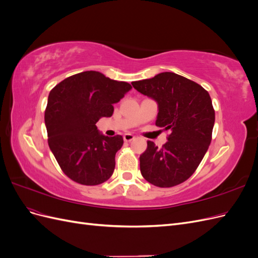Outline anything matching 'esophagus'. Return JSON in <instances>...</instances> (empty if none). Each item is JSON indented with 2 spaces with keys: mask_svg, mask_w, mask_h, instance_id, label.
Returning <instances> with one entry per match:
<instances>
[{
  "mask_svg": "<svg viewBox=\"0 0 258 258\" xmlns=\"http://www.w3.org/2000/svg\"><path fill=\"white\" fill-rule=\"evenodd\" d=\"M135 139H136V137L130 135V134H127V135L123 136V140H124V141H126V142H131L132 140H135Z\"/></svg>",
  "mask_w": 258,
  "mask_h": 258,
  "instance_id": "1",
  "label": "esophagus"
}]
</instances>
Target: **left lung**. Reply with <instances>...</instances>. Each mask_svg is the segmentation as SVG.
<instances>
[{"instance_id": "obj_1", "label": "left lung", "mask_w": 258, "mask_h": 258, "mask_svg": "<svg viewBox=\"0 0 258 258\" xmlns=\"http://www.w3.org/2000/svg\"><path fill=\"white\" fill-rule=\"evenodd\" d=\"M134 88L158 103L156 126L170 131L161 148L147 141L140 170L147 182L173 187L189 178L212 140L215 112L209 92L197 83L172 72L132 83Z\"/></svg>"}]
</instances>
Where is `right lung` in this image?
Returning a JSON list of instances; mask_svg holds the SVG:
<instances>
[{"label": "right lung", "mask_w": 258, "mask_h": 258, "mask_svg": "<svg viewBox=\"0 0 258 258\" xmlns=\"http://www.w3.org/2000/svg\"><path fill=\"white\" fill-rule=\"evenodd\" d=\"M97 71L67 77L50 90L45 110L48 145L63 173L82 185H99L114 172L123 139L99 134L96 123L111 117L114 103L131 89Z\"/></svg>", "instance_id": "right-lung-1"}]
</instances>
